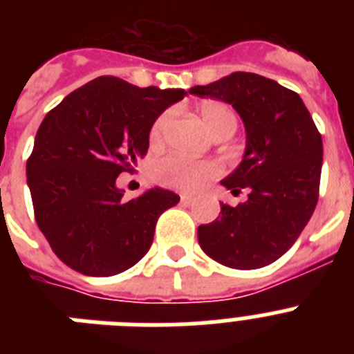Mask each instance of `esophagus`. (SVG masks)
Segmentation results:
<instances>
[{
	"instance_id": "34e87169",
	"label": "esophagus",
	"mask_w": 354,
	"mask_h": 354,
	"mask_svg": "<svg viewBox=\"0 0 354 354\" xmlns=\"http://www.w3.org/2000/svg\"><path fill=\"white\" fill-rule=\"evenodd\" d=\"M193 202H195V198L189 195H180V204L183 205H192Z\"/></svg>"
}]
</instances>
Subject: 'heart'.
Returning a JSON list of instances; mask_svg holds the SVG:
<instances>
[{"instance_id": "obj_1", "label": "heart", "mask_w": 354, "mask_h": 354, "mask_svg": "<svg viewBox=\"0 0 354 354\" xmlns=\"http://www.w3.org/2000/svg\"><path fill=\"white\" fill-rule=\"evenodd\" d=\"M171 113L165 111L154 120L150 127L149 140L152 145H158L162 140V133L167 129ZM200 117L205 122L216 138L220 136H232L237 129V117L230 106L218 101H207L200 106ZM150 175L161 186L174 187L179 192L196 193L204 189L211 180L221 175V167L216 161H187L180 156H162L156 159L150 168Z\"/></svg>"}]
</instances>
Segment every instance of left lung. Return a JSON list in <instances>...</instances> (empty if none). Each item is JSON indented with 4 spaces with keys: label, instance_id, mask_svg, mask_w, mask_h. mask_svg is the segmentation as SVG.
I'll list each match as a JSON object with an SVG mask.
<instances>
[{
    "label": "left lung",
    "instance_id": "obj_1",
    "mask_svg": "<svg viewBox=\"0 0 354 354\" xmlns=\"http://www.w3.org/2000/svg\"><path fill=\"white\" fill-rule=\"evenodd\" d=\"M232 104L246 127L245 158L221 180L243 204H221L212 223L200 225V248L234 270H257L296 243L317 205L323 138L301 97L252 72L189 90Z\"/></svg>",
    "mask_w": 354,
    "mask_h": 354
}]
</instances>
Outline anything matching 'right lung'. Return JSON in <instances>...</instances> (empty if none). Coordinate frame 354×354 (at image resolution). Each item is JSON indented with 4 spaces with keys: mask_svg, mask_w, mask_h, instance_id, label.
<instances>
[{
    "mask_svg": "<svg viewBox=\"0 0 354 354\" xmlns=\"http://www.w3.org/2000/svg\"><path fill=\"white\" fill-rule=\"evenodd\" d=\"M184 95L101 76L46 115L26 162L28 186L37 225L68 268L111 277L149 252L159 216L180 196L154 187L126 200L117 179L145 158L154 120Z\"/></svg>",
    "mask_w": 354,
    "mask_h": 354,
    "instance_id": "1",
    "label": "right lung"
}]
</instances>
